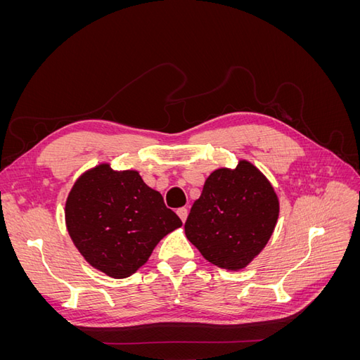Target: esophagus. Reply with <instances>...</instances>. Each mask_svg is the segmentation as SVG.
Segmentation results:
<instances>
[{
  "instance_id": "esophagus-1",
  "label": "esophagus",
  "mask_w": 360,
  "mask_h": 360,
  "mask_svg": "<svg viewBox=\"0 0 360 360\" xmlns=\"http://www.w3.org/2000/svg\"><path fill=\"white\" fill-rule=\"evenodd\" d=\"M188 213H189V212H188L186 207H181V209H179V210H177V214H179V217H180V219H181V222L186 221Z\"/></svg>"
}]
</instances>
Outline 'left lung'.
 Returning <instances> with one entry per match:
<instances>
[{
  "instance_id": "obj_1",
  "label": "left lung",
  "mask_w": 360,
  "mask_h": 360,
  "mask_svg": "<svg viewBox=\"0 0 360 360\" xmlns=\"http://www.w3.org/2000/svg\"><path fill=\"white\" fill-rule=\"evenodd\" d=\"M279 216V200L266 176L248 160L207 177L184 233L212 264L245 269L267 245Z\"/></svg>"
}]
</instances>
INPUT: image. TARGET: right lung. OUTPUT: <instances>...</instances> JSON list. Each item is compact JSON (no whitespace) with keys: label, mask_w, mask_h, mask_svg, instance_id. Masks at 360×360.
Segmentation results:
<instances>
[{"label":"right lung","mask_w":360,"mask_h":360,"mask_svg":"<svg viewBox=\"0 0 360 360\" xmlns=\"http://www.w3.org/2000/svg\"><path fill=\"white\" fill-rule=\"evenodd\" d=\"M66 226L86 263L123 279L147 263L163 237L181 226L162 195L135 169L101 163L75 181L66 201Z\"/></svg>","instance_id":"obj_1"}]
</instances>
